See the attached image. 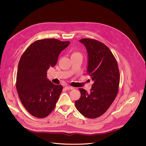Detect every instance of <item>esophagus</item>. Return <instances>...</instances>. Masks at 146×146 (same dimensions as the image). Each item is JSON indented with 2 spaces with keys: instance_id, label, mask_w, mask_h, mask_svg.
Returning <instances> with one entry per match:
<instances>
[{
  "instance_id": "obj_1",
  "label": "esophagus",
  "mask_w": 146,
  "mask_h": 146,
  "mask_svg": "<svg viewBox=\"0 0 146 146\" xmlns=\"http://www.w3.org/2000/svg\"><path fill=\"white\" fill-rule=\"evenodd\" d=\"M65 88L66 90H72V89H74V87H71V86H66Z\"/></svg>"
}]
</instances>
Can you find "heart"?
Returning a JSON list of instances; mask_svg holds the SVG:
<instances>
[{"mask_svg":"<svg viewBox=\"0 0 146 146\" xmlns=\"http://www.w3.org/2000/svg\"><path fill=\"white\" fill-rule=\"evenodd\" d=\"M77 55H81V54L80 52L74 51V52H73L72 53L71 56H77Z\"/></svg>","mask_w":146,"mask_h":146,"instance_id":"b5f03b06","label":"heart"}]
</instances>
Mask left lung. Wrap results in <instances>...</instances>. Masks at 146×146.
Listing matches in <instances>:
<instances>
[{
  "label": "left lung",
  "mask_w": 146,
  "mask_h": 146,
  "mask_svg": "<svg viewBox=\"0 0 146 146\" xmlns=\"http://www.w3.org/2000/svg\"><path fill=\"white\" fill-rule=\"evenodd\" d=\"M88 53L87 74L94 83L90 92L80 88V98L75 107L83 116L94 119L105 113L118 92L120 76L117 61L112 52L100 41L82 38Z\"/></svg>",
  "instance_id": "obj_1"
}]
</instances>
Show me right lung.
Here are the masks:
<instances>
[{
    "label": "right lung",
    "instance_id": "right-lung-1",
    "mask_svg": "<svg viewBox=\"0 0 146 146\" xmlns=\"http://www.w3.org/2000/svg\"><path fill=\"white\" fill-rule=\"evenodd\" d=\"M70 43L55 38L34 41L21 58L16 87L23 105L33 116L43 118L49 115L63 89L47 78L49 68L56 64L59 55Z\"/></svg>",
    "mask_w": 146,
    "mask_h": 146
}]
</instances>
